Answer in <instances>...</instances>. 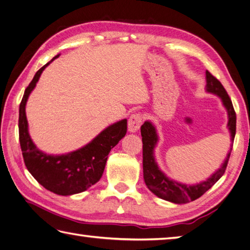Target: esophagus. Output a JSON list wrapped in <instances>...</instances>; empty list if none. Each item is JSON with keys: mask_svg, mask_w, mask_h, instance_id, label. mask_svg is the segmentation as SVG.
<instances>
[{"mask_svg": "<svg viewBox=\"0 0 250 250\" xmlns=\"http://www.w3.org/2000/svg\"><path fill=\"white\" fill-rule=\"evenodd\" d=\"M141 122H142V115L141 114H132L129 120H128V131L129 132H136L138 131L140 128V125H141Z\"/></svg>", "mask_w": 250, "mask_h": 250, "instance_id": "obj_1", "label": "esophagus"}]
</instances>
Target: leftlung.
<instances>
[{"label": "left lung", "mask_w": 250, "mask_h": 250, "mask_svg": "<svg viewBox=\"0 0 250 250\" xmlns=\"http://www.w3.org/2000/svg\"><path fill=\"white\" fill-rule=\"evenodd\" d=\"M206 91L218 96L221 99L222 104L228 112V128L230 131L231 141L233 142L236 130V114L234 111L232 101L226 91L225 87L219 81L206 71ZM142 136V155H144V179L149 190L157 197L175 204H186L201 197L204 193L208 191L215 183L220 179L226 171L229 159H230L232 145L230 151L227 154L225 162L222 163L218 170L208 178L196 185H186L178 182L167 177L163 172L155 160L154 149L159 142V135L155 126L150 121H146L141 126Z\"/></svg>", "instance_id": "left-lung-1"}]
</instances>
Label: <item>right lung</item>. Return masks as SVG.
Masks as SVG:
<instances>
[{
    "label": "right lung",
    "instance_id": "1",
    "mask_svg": "<svg viewBox=\"0 0 250 250\" xmlns=\"http://www.w3.org/2000/svg\"><path fill=\"white\" fill-rule=\"evenodd\" d=\"M58 57L59 55L55 56L52 61ZM50 62L35 73L24 90L19 106V141L24 164L34 179L55 194L73 195L86 191L100 180L111 149L126 135L127 120L108 126L87 145L69 153L47 154L39 150L29 134L25 104L41 74Z\"/></svg>",
    "mask_w": 250,
    "mask_h": 250
}]
</instances>
